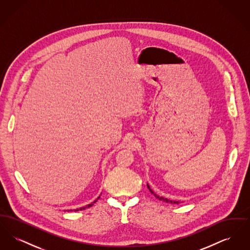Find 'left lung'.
I'll return each instance as SVG.
<instances>
[{"mask_svg":"<svg viewBox=\"0 0 250 250\" xmlns=\"http://www.w3.org/2000/svg\"><path fill=\"white\" fill-rule=\"evenodd\" d=\"M147 187H148L149 190L151 191V193H152V194H154V195H155V198H157L158 200H160V201H163V202H171V203H179L178 202H172V201H168V200H167V199H164V198H162V197H158V196L155 194V192H154V191L152 190V189L150 188L149 185H147Z\"/></svg>","mask_w":250,"mask_h":250,"instance_id":"1","label":"left lung"}]
</instances>
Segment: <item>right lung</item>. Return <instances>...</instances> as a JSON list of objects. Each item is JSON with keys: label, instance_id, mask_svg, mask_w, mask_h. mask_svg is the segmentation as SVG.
<instances>
[{"label": "right lung", "instance_id": "add662e5", "mask_svg": "<svg viewBox=\"0 0 250 250\" xmlns=\"http://www.w3.org/2000/svg\"><path fill=\"white\" fill-rule=\"evenodd\" d=\"M98 199H99V197H98V198H97V199H96L95 202H93V203H91V204H88V205H86L85 207H82V208H80V209H76V210H74V211H75V212H76V211H79V210H81V211H82V210H84V209H86V208H89V207L93 206V205H94V203H95V202H97V200H98ZM71 211H73V210H71Z\"/></svg>", "mask_w": 250, "mask_h": 250}]
</instances>
